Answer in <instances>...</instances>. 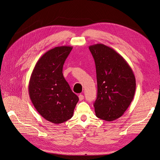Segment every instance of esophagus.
Wrapping results in <instances>:
<instances>
[{
    "mask_svg": "<svg viewBox=\"0 0 160 160\" xmlns=\"http://www.w3.org/2000/svg\"><path fill=\"white\" fill-rule=\"evenodd\" d=\"M78 97H79V100H80V101H82L83 99H84V96L83 95H81V94H80V95H79Z\"/></svg>",
    "mask_w": 160,
    "mask_h": 160,
    "instance_id": "1",
    "label": "esophagus"
}]
</instances>
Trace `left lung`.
Instances as JSON below:
<instances>
[{"label": "left lung", "instance_id": "obj_1", "mask_svg": "<svg viewBox=\"0 0 160 160\" xmlns=\"http://www.w3.org/2000/svg\"><path fill=\"white\" fill-rule=\"evenodd\" d=\"M95 60L97 96L96 116L108 122L121 117L134 97L136 81L133 71L121 55L102 44L89 46Z\"/></svg>", "mask_w": 160, "mask_h": 160}]
</instances>
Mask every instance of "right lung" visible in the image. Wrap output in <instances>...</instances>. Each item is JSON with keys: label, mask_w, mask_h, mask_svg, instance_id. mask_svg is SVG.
Instances as JSON below:
<instances>
[{"label": "right lung", "mask_w": 160, "mask_h": 160, "mask_svg": "<svg viewBox=\"0 0 160 160\" xmlns=\"http://www.w3.org/2000/svg\"><path fill=\"white\" fill-rule=\"evenodd\" d=\"M72 46H58L46 52L34 67L29 84L30 99L44 119L59 124L71 119L78 97L63 74L65 61Z\"/></svg>", "instance_id": "1"}]
</instances>
